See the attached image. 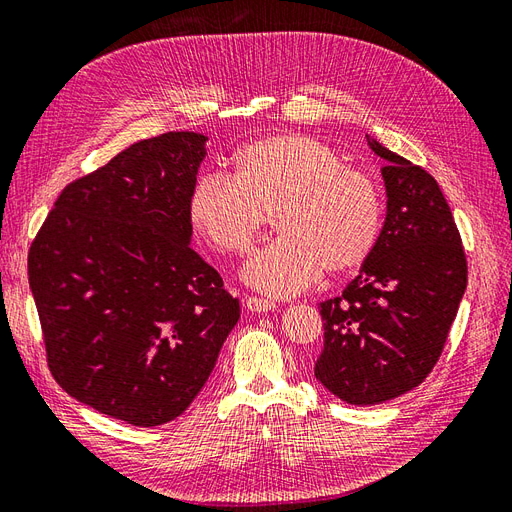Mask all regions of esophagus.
<instances>
[{"mask_svg":"<svg viewBox=\"0 0 512 512\" xmlns=\"http://www.w3.org/2000/svg\"><path fill=\"white\" fill-rule=\"evenodd\" d=\"M243 303H245V307L250 309V312H254V314H265V312H271V309L275 307L273 301L260 299V297H245Z\"/></svg>","mask_w":512,"mask_h":512,"instance_id":"esophagus-1","label":"esophagus"}]
</instances>
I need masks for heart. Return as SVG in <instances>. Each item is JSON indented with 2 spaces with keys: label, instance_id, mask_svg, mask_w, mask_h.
<instances>
[{
  "label": "heart",
  "instance_id": "b5f03b06",
  "mask_svg": "<svg viewBox=\"0 0 512 512\" xmlns=\"http://www.w3.org/2000/svg\"><path fill=\"white\" fill-rule=\"evenodd\" d=\"M269 213L280 235L245 262L243 280L273 297L305 290L322 271L337 277L361 269L384 230L378 181L297 132L247 143L232 177L200 175L188 198L192 226L222 254L250 250Z\"/></svg>",
  "mask_w": 512,
  "mask_h": 512
}]
</instances>
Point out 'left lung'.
Returning <instances> with one entry per match:
<instances>
[{
	"label": "left lung",
	"mask_w": 512,
	"mask_h": 512,
	"mask_svg": "<svg viewBox=\"0 0 512 512\" xmlns=\"http://www.w3.org/2000/svg\"><path fill=\"white\" fill-rule=\"evenodd\" d=\"M386 166L378 250L339 297L322 301L314 376L346 404L371 406L421 384L444 350L468 260L438 181L367 136Z\"/></svg>",
	"instance_id": "obj_1"
}]
</instances>
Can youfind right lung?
I'll return each instance as SVG.
<instances>
[{"instance_id":"add662e5","label":"right lung","mask_w":512,"mask_h":512,"mask_svg":"<svg viewBox=\"0 0 512 512\" xmlns=\"http://www.w3.org/2000/svg\"><path fill=\"white\" fill-rule=\"evenodd\" d=\"M205 141L166 132L74 179L27 254L53 378L128 425L188 410L239 320V301L190 247Z\"/></svg>"}]
</instances>
